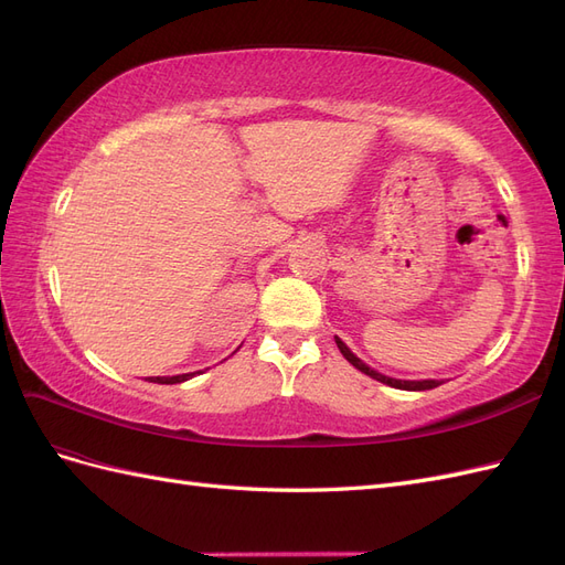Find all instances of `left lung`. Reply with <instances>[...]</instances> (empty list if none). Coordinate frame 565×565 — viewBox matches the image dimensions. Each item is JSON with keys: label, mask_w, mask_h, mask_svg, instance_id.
<instances>
[{"label": "left lung", "mask_w": 565, "mask_h": 565, "mask_svg": "<svg viewBox=\"0 0 565 565\" xmlns=\"http://www.w3.org/2000/svg\"><path fill=\"white\" fill-rule=\"evenodd\" d=\"M334 341H337V347H339V351H341V355L347 358V361L355 367V370H361V372H365L367 377H372V380H377V382H382V384H388V386H393V388H403V391H429V388H436V386H440L443 382H438V380H422V382H407V380H393V377H386V374H380L377 370H372V367H367L361 358H355L353 353H351V349L344 344V341H341L339 337H334Z\"/></svg>", "instance_id": "8db88e82"}]
</instances>
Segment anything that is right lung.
I'll return each mask as SVG.
<instances>
[{"label":"right lung","mask_w":565,"mask_h":565,"mask_svg":"<svg viewBox=\"0 0 565 565\" xmlns=\"http://www.w3.org/2000/svg\"><path fill=\"white\" fill-rule=\"evenodd\" d=\"M198 372H188V374H177V377H148L150 382H156V384H181V382H185V380H191V377H195Z\"/></svg>","instance_id":"add662e5"}]
</instances>
